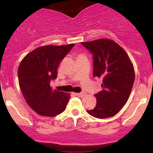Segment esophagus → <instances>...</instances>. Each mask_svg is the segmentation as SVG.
<instances>
[{
    "mask_svg": "<svg viewBox=\"0 0 153 153\" xmlns=\"http://www.w3.org/2000/svg\"><path fill=\"white\" fill-rule=\"evenodd\" d=\"M75 95H76L77 96H78V97L82 98V97H83L84 96H85V94L84 92H82V93H78V94H75Z\"/></svg>",
    "mask_w": 153,
    "mask_h": 153,
    "instance_id": "1",
    "label": "esophagus"
}]
</instances>
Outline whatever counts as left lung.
<instances>
[{
	"mask_svg": "<svg viewBox=\"0 0 153 153\" xmlns=\"http://www.w3.org/2000/svg\"><path fill=\"white\" fill-rule=\"evenodd\" d=\"M93 55L94 78L102 80V91L95 94L96 107L87 110L99 119L113 117L127 103L134 81V70L129 56L112 40L81 42Z\"/></svg>",
	"mask_w": 153,
	"mask_h": 153,
	"instance_id": "8db88e82",
	"label": "left lung"
}]
</instances>
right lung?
Here are the masks:
<instances>
[{
	"mask_svg": "<svg viewBox=\"0 0 153 153\" xmlns=\"http://www.w3.org/2000/svg\"><path fill=\"white\" fill-rule=\"evenodd\" d=\"M74 46L39 47L26 54L19 65V86L26 103L38 114L54 117L65 109L69 94L53 91L50 82L57 78L59 63Z\"/></svg>",
	"mask_w": 153,
	"mask_h": 153,
	"instance_id": "add662e5",
	"label": "right lung"
}]
</instances>
